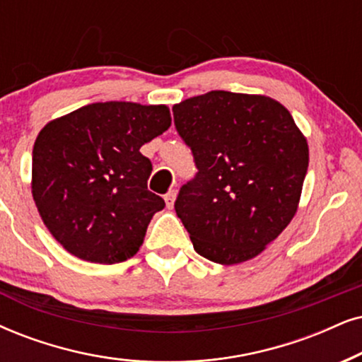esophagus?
I'll list each match as a JSON object with an SVG mask.
<instances>
[{"label": "esophagus", "mask_w": 362, "mask_h": 362, "mask_svg": "<svg viewBox=\"0 0 362 362\" xmlns=\"http://www.w3.org/2000/svg\"><path fill=\"white\" fill-rule=\"evenodd\" d=\"M175 199H177V190H170L168 194L165 195V204L168 209H173V204H175Z\"/></svg>", "instance_id": "esophagus-1"}]
</instances>
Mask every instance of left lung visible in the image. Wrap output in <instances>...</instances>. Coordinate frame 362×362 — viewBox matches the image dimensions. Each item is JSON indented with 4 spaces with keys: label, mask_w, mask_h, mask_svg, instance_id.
I'll return each instance as SVG.
<instances>
[{
    "label": "left lung",
    "mask_w": 362,
    "mask_h": 362,
    "mask_svg": "<svg viewBox=\"0 0 362 362\" xmlns=\"http://www.w3.org/2000/svg\"><path fill=\"white\" fill-rule=\"evenodd\" d=\"M173 118L199 168L175 200L195 252L222 265L257 257L299 207L303 132L277 100L223 90L173 105Z\"/></svg>",
    "instance_id": "1"
}]
</instances>
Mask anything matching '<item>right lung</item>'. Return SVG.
Here are the masks:
<instances>
[{
  "label": "right lung",
  "mask_w": 362,
  "mask_h": 362,
  "mask_svg": "<svg viewBox=\"0 0 362 362\" xmlns=\"http://www.w3.org/2000/svg\"><path fill=\"white\" fill-rule=\"evenodd\" d=\"M167 105H85L36 136L31 194L41 221L71 255L95 264L134 257L165 207L147 190L152 162L141 145L168 130Z\"/></svg>",
  "instance_id": "obj_1"
}]
</instances>
